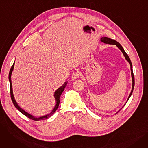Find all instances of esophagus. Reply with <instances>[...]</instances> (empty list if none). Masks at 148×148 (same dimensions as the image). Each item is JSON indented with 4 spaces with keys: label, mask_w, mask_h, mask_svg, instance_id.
<instances>
[{
    "label": "esophagus",
    "mask_w": 148,
    "mask_h": 148,
    "mask_svg": "<svg viewBox=\"0 0 148 148\" xmlns=\"http://www.w3.org/2000/svg\"><path fill=\"white\" fill-rule=\"evenodd\" d=\"M72 79H74V80H75L77 79H79L80 77V74L79 72H75V73H74L73 74H72Z\"/></svg>",
    "instance_id": "obj_1"
}]
</instances>
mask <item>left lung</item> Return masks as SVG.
<instances>
[{"label":"left lung","instance_id":"left-lung-1","mask_svg":"<svg viewBox=\"0 0 148 148\" xmlns=\"http://www.w3.org/2000/svg\"><path fill=\"white\" fill-rule=\"evenodd\" d=\"M101 41L105 43V44H114V45H116V46L118 47L121 50V51L122 52L123 54L124 55V56H125L126 60L129 62L130 64V66H131V76H132V80H133V87H132V90H131V92L130 93V94L128 98V99L127 101V103L128 101L129 98H130L131 95H132V93H133V89H134V74H133V66H132V64H131V60L129 58V56H128V54L126 53V52L125 51V50H123V47H122V45L116 41L114 40H112V39H110L109 38H107V37H102L101 38ZM125 105V104H124V106ZM121 110H119L120 111ZM119 112H118L116 113H118Z\"/></svg>","mask_w":148,"mask_h":148}]
</instances>
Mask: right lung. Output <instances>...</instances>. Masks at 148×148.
<instances>
[{"label": "right lung", "mask_w": 148, "mask_h": 148, "mask_svg": "<svg viewBox=\"0 0 148 148\" xmlns=\"http://www.w3.org/2000/svg\"><path fill=\"white\" fill-rule=\"evenodd\" d=\"M14 64H15V62H14V64L12 65V66H11V69L10 71V73H9V80H10V94H11V99H12V101L14 105V106L16 107L17 109L24 115H25L26 116H27V118L32 119V120H34V121H40V120H44L45 119H47L49 118H50V116H51V115H53L54 112H55L56 111V110L58 109V108L59 107V104L60 103V97L62 94V93L64 92L66 86V84L68 83V82H65L64 83V84L62 85V86L61 87H60L59 89H58L56 92H54V98H55L56 99V104L55 106V107H54V108L53 109V110L51 111V112L49 114H47L45 116H42V117H40V118H35L34 117V116H33L32 115H31L30 114H29L28 113L26 112L24 110H23L21 108H20L19 107V106L17 104V102L15 101V100L14 99V95H13V93H12V83H11V74H12V72L13 71V69H14Z\"/></svg>", "instance_id": "add662e5"}]
</instances>
